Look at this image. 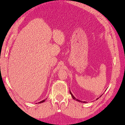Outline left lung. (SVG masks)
Returning a JSON list of instances; mask_svg holds the SVG:
<instances>
[{
  "instance_id": "1",
  "label": "left lung",
  "mask_w": 125,
  "mask_h": 125,
  "mask_svg": "<svg viewBox=\"0 0 125 125\" xmlns=\"http://www.w3.org/2000/svg\"><path fill=\"white\" fill-rule=\"evenodd\" d=\"M70 94H71V95H72V98H73V99H74V100H76V101H80V102H81V101H79V100H77V99H76V98H75V97H74V96H73V94H72V93H71V92H70ZM98 98H97V100H98ZM83 103H86V102L84 101V102H83Z\"/></svg>"
}]
</instances>
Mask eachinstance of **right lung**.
<instances>
[{
  "instance_id": "1",
  "label": "right lung",
  "mask_w": 125,
  "mask_h": 125,
  "mask_svg": "<svg viewBox=\"0 0 125 125\" xmlns=\"http://www.w3.org/2000/svg\"><path fill=\"white\" fill-rule=\"evenodd\" d=\"M45 101V100H43V101H40V103H43V102H44Z\"/></svg>"
}]
</instances>
